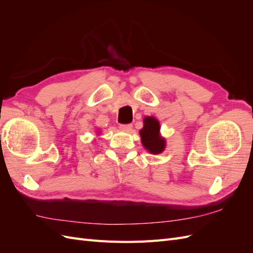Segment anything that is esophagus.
<instances>
[{
  "instance_id": "34e87169",
  "label": "esophagus",
  "mask_w": 253,
  "mask_h": 253,
  "mask_svg": "<svg viewBox=\"0 0 253 253\" xmlns=\"http://www.w3.org/2000/svg\"><path fill=\"white\" fill-rule=\"evenodd\" d=\"M132 127H133V126L129 125V124H127V125H120V126H119V128L122 129V131H125V132H129L132 129Z\"/></svg>"
}]
</instances>
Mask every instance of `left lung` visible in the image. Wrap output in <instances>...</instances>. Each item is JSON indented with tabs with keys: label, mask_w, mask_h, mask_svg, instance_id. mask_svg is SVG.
Listing matches in <instances>:
<instances>
[{
	"label": "left lung",
	"mask_w": 253,
	"mask_h": 253,
	"mask_svg": "<svg viewBox=\"0 0 253 253\" xmlns=\"http://www.w3.org/2000/svg\"><path fill=\"white\" fill-rule=\"evenodd\" d=\"M159 121L154 117H145L143 127L140 129V137L143 147L152 154H160L166 148V139L159 134Z\"/></svg>",
	"instance_id": "left-lung-1"
}]
</instances>
